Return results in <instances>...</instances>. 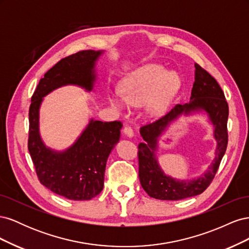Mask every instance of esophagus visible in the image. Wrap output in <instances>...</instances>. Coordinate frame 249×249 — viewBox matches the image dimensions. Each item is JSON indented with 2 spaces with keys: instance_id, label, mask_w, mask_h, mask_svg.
I'll return each instance as SVG.
<instances>
[{
  "instance_id": "esophagus-1",
  "label": "esophagus",
  "mask_w": 249,
  "mask_h": 249,
  "mask_svg": "<svg viewBox=\"0 0 249 249\" xmlns=\"http://www.w3.org/2000/svg\"><path fill=\"white\" fill-rule=\"evenodd\" d=\"M124 135H125L126 137H129V138H133L134 137V132L132 130V127L129 126V125H125L124 127Z\"/></svg>"
}]
</instances>
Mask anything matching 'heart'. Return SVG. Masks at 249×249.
I'll list each match as a JSON object with an SVG mask.
<instances>
[{
    "instance_id": "1",
    "label": "heart",
    "mask_w": 249,
    "mask_h": 249,
    "mask_svg": "<svg viewBox=\"0 0 249 249\" xmlns=\"http://www.w3.org/2000/svg\"><path fill=\"white\" fill-rule=\"evenodd\" d=\"M179 87V78L158 64H146L133 71L120 83L122 93L112 91L109 102L120 113H127L132 106L147 103L150 115H160L166 110Z\"/></svg>"
}]
</instances>
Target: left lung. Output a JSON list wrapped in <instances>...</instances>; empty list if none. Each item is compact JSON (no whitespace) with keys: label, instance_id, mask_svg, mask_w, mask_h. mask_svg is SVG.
<instances>
[{"label":"left lung","instance_id":"1","mask_svg":"<svg viewBox=\"0 0 249 249\" xmlns=\"http://www.w3.org/2000/svg\"><path fill=\"white\" fill-rule=\"evenodd\" d=\"M194 66L195 81L190 102L177 105L166 115L140 129V135L144 141L138 145L139 179L144 191L156 199L179 200L202 193L213 180L227 150L229 106L224 93L217 81L208 71L196 63ZM202 111L206 113L214 127L217 146L213 162L202 175L194 179L178 180L166 175L156 157L159 138L182 115L190 116Z\"/></svg>","mask_w":249,"mask_h":249}]
</instances>
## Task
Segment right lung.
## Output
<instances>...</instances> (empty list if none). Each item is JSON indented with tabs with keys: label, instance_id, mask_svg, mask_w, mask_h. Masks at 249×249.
Here are the masks:
<instances>
[{
	"label": "right lung",
	"instance_id": "1",
	"mask_svg": "<svg viewBox=\"0 0 249 249\" xmlns=\"http://www.w3.org/2000/svg\"><path fill=\"white\" fill-rule=\"evenodd\" d=\"M104 51H81L55 64L39 81L29 110L28 148L40 183L60 196L89 200L104 188L108 157L120 138V122L89 120L77 140L64 150L48 147L39 132V110L43 97L53 90L76 85L87 92L96 81L95 65Z\"/></svg>",
	"mask_w": 249,
	"mask_h": 249
}]
</instances>
